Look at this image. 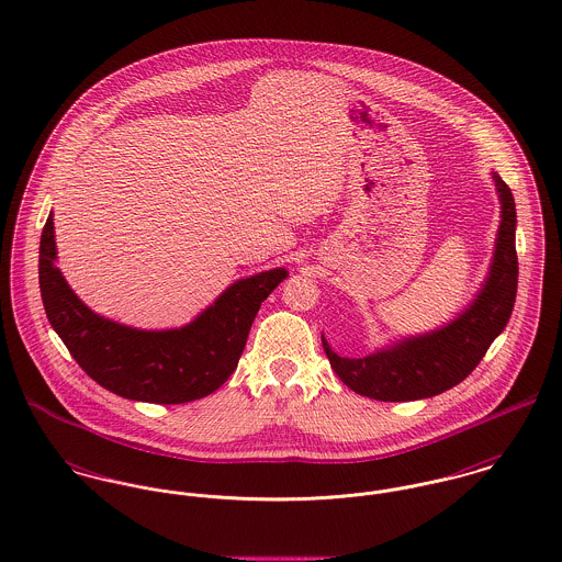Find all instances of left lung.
<instances>
[{"instance_id":"8db88e82","label":"left lung","mask_w":562,"mask_h":562,"mask_svg":"<svg viewBox=\"0 0 562 562\" xmlns=\"http://www.w3.org/2000/svg\"><path fill=\"white\" fill-rule=\"evenodd\" d=\"M492 180L501 202L494 256L479 292L453 319L427 333L393 339L360 358L339 357L322 335L330 367L358 395L378 402H416L440 395L465 380L505 330L517 294V214L509 187L496 171Z\"/></svg>"}]
</instances>
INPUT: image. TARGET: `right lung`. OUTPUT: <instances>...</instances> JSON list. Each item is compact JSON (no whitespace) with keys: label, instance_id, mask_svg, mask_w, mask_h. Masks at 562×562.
Here are the masks:
<instances>
[{"label":"right lung","instance_id":"right-lung-1","mask_svg":"<svg viewBox=\"0 0 562 562\" xmlns=\"http://www.w3.org/2000/svg\"><path fill=\"white\" fill-rule=\"evenodd\" d=\"M55 261L52 212L41 236L38 281L53 330L102 389L124 400L162 406L202 400L227 382L259 306L290 274L285 268H270L238 279L189 324L148 330L92 311Z\"/></svg>","mask_w":562,"mask_h":562}]
</instances>
